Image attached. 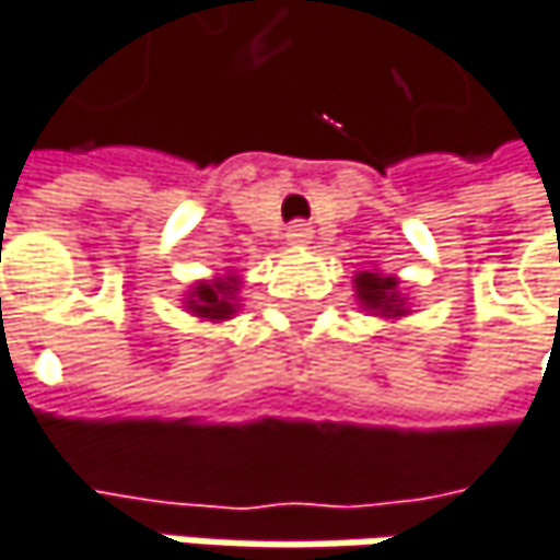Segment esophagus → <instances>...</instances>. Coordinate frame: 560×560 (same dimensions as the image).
I'll list each match as a JSON object with an SVG mask.
<instances>
[{"mask_svg": "<svg viewBox=\"0 0 560 560\" xmlns=\"http://www.w3.org/2000/svg\"><path fill=\"white\" fill-rule=\"evenodd\" d=\"M287 245H293V248L312 245V225H308V222H293V225L287 229Z\"/></svg>", "mask_w": 560, "mask_h": 560, "instance_id": "34e87169", "label": "esophagus"}]
</instances>
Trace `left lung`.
Masks as SVG:
<instances>
[{
    "mask_svg": "<svg viewBox=\"0 0 560 560\" xmlns=\"http://www.w3.org/2000/svg\"><path fill=\"white\" fill-rule=\"evenodd\" d=\"M353 296L366 315H376L382 322H398L411 315L408 293L398 290V277L385 273L376 264L353 273Z\"/></svg>",
    "mask_w": 560,
    "mask_h": 560,
    "instance_id": "8db88e82",
    "label": "left lung"
}]
</instances>
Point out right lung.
Segmentation results:
<instances>
[{
	"mask_svg": "<svg viewBox=\"0 0 560 560\" xmlns=\"http://www.w3.org/2000/svg\"><path fill=\"white\" fill-rule=\"evenodd\" d=\"M242 273L235 270H225V273H217V277H207V280H197L190 283V290L184 293L180 305L200 318V322H229L235 318V312L242 308Z\"/></svg>",
	"mask_w": 560,
	"mask_h": 560,
	"instance_id": "obj_1",
	"label": "right lung"
}]
</instances>
